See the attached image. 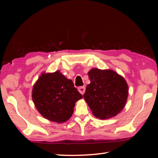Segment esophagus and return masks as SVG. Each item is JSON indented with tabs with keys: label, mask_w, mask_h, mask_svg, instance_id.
I'll list each match as a JSON object with an SVG mask.
<instances>
[{
	"label": "esophagus",
	"mask_w": 158,
	"mask_h": 158,
	"mask_svg": "<svg viewBox=\"0 0 158 158\" xmlns=\"http://www.w3.org/2000/svg\"><path fill=\"white\" fill-rule=\"evenodd\" d=\"M78 90L81 95H84L85 93V88L84 86H80L78 88Z\"/></svg>",
	"instance_id": "obj_1"
}]
</instances>
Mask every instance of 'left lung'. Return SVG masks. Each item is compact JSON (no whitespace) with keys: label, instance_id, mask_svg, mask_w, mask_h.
Listing matches in <instances>:
<instances>
[{"label":"left lung","instance_id":"1","mask_svg":"<svg viewBox=\"0 0 158 158\" xmlns=\"http://www.w3.org/2000/svg\"><path fill=\"white\" fill-rule=\"evenodd\" d=\"M88 74L90 83L87 85L84 98L93 114L102 120L116 116L127 102L126 81L111 69L94 68Z\"/></svg>","mask_w":158,"mask_h":158}]
</instances>
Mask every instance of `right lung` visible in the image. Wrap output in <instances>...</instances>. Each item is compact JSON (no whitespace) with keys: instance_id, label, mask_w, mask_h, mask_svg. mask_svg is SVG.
I'll use <instances>...</instances> for the list:
<instances>
[{"instance_id":"1","label":"right lung","mask_w":158,"mask_h":158,"mask_svg":"<svg viewBox=\"0 0 158 158\" xmlns=\"http://www.w3.org/2000/svg\"><path fill=\"white\" fill-rule=\"evenodd\" d=\"M82 98L73 81L59 71L42 73L32 91L33 101L40 114L58 123L70 118L76 102Z\"/></svg>"}]
</instances>
